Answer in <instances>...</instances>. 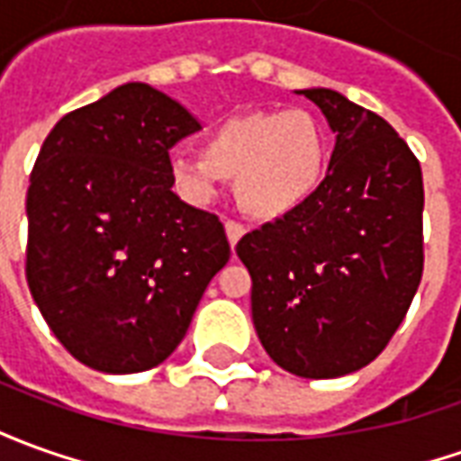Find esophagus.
<instances>
[{"mask_svg":"<svg viewBox=\"0 0 461 461\" xmlns=\"http://www.w3.org/2000/svg\"><path fill=\"white\" fill-rule=\"evenodd\" d=\"M243 233H246L243 225L236 223V221H225V236L230 240V249H236V243L243 238Z\"/></svg>","mask_w":461,"mask_h":461,"instance_id":"1","label":"esophagus"}]
</instances>
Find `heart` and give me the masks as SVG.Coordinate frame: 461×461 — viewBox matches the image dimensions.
Returning a JSON list of instances; mask_svg holds the SVG:
<instances>
[{
    "label": "heart",
    "mask_w": 461,
    "mask_h": 461,
    "mask_svg": "<svg viewBox=\"0 0 461 461\" xmlns=\"http://www.w3.org/2000/svg\"><path fill=\"white\" fill-rule=\"evenodd\" d=\"M329 140L303 110H256L228 117L208 132L203 152L177 150L167 160L176 188L208 203L223 180H236L240 208L261 221L298 211L321 188Z\"/></svg>",
    "instance_id": "b5f03b06"
}]
</instances>
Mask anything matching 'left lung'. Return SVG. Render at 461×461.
<instances>
[{
	"label": "left lung",
	"instance_id": "left-lung-1",
	"mask_svg": "<svg viewBox=\"0 0 461 461\" xmlns=\"http://www.w3.org/2000/svg\"><path fill=\"white\" fill-rule=\"evenodd\" d=\"M336 132L329 173L298 211L238 240L253 326L303 379L364 369L404 321L424 271V183L414 152L371 110L301 90Z\"/></svg>",
	"mask_w": 461,
	"mask_h": 461
}]
</instances>
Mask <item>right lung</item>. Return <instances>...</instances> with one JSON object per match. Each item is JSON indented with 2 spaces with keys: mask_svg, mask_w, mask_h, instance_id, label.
I'll list each match as a JSON object with an SVG mask.
<instances>
[{
  "mask_svg": "<svg viewBox=\"0 0 461 461\" xmlns=\"http://www.w3.org/2000/svg\"><path fill=\"white\" fill-rule=\"evenodd\" d=\"M200 122L145 82L65 115L27 190V284L59 344L90 369L135 374L183 341L230 258L223 223L173 193L170 148Z\"/></svg>",
  "mask_w": 461,
  "mask_h": 461,
  "instance_id": "1",
  "label": "right lung"
}]
</instances>
